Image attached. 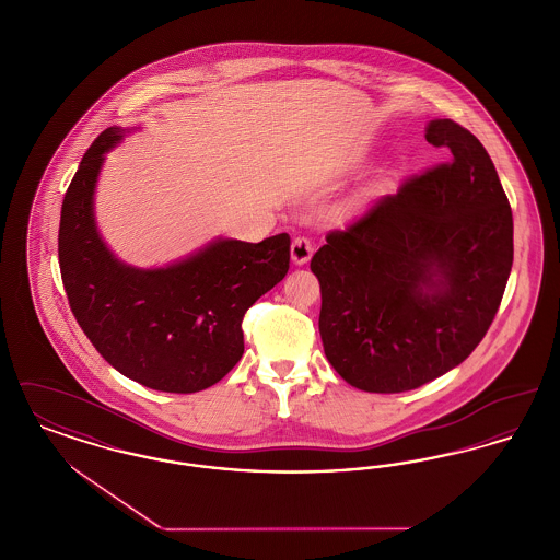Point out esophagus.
Returning a JSON list of instances; mask_svg holds the SVG:
<instances>
[{"mask_svg":"<svg viewBox=\"0 0 560 560\" xmlns=\"http://www.w3.org/2000/svg\"><path fill=\"white\" fill-rule=\"evenodd\" d=\"M313 252H315L313 241L308 240V237H295V240L292 241L293 265H304V262H308L311 256H313Z\"/></svg>","mask_w":560,"mask_h":560,"instance_id":"obj_1","label":"esophagus"}]
</instances>
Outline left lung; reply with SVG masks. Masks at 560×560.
<instances>
[{
  "label": "left lung",
  "mask_w": 560,
  "mask_h": 560,
  "mask_svg": "<svg viewBox=\"0 0 560 560\" xmlns=\"http://www.w3.org/2000/svg\"><path fill=\"white\" fill-rule=\"evenodd\" d=\"M443 161L407 178L311 260L325 357L368 393L420 388L459 365L495 319L512 268V210L475 133L427 128Z\"/></svg>",
  "instance_id": "obj_1"
}]
</instances>
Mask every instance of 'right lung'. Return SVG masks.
Returning <instances> with one entry per match:
<instances>
[{
  "instance_id": "obj_1",
  "label": "right lung",
  "mask_w": 560,
  "mask_h": 560,
  "mask_svg": "<svg viewBox=\"0 0 560 560\" xmlns=\"http://www.w3.org/2000/svg\"><path fill=\"white\" fill-rule=\"evenodd\" d=\"M124 130L108 128L85 151L67 188L58 262L73 317L119 373L163 393H199L243 354L247 308L290 270V235L260 243L220 240L167 268L126 267L96 233L92 199L105 153Z\"/></svg>"
}]
</instances>
